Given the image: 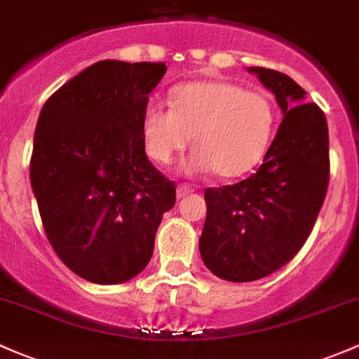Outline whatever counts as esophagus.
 <instances>
[{"mask_svg": "<svg viewBox=\"0 0 359 359\" xmlns=\"http://www.w3.org/2000/svg\"><path fill=\"white\" fill-rule=\"evenodd\" d=\"M191 191H194V188H191L190 184L181 183V184H178V188H176V196H178V198H183L184 195L191 194Z\"/></svg>", "mask_w": 359, "mask_h": 359, "instance_id": "1", "label": "esophagus"}]
</instances>
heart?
<instances>
[{
    "label": "heart",
    "mask_w": 359,
    "mask_h": 359,
    "mask_svg": "<svg viewBox=\"0 0 359 359\" xmlns=\"http://www.w3.org/2000/svg\"><path fill=\"white\" fill-rule=\"evenodd\" d=\"M169 102H150L142 116L144 147L154 163H171L190 137L195 150L183 164L190 175L240 178L264 159L276 128V109L264 94L210 80L172 88Z\"/></svg>",
    "instance_id": "b5f03b06"
}]
</instances>
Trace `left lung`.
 <instances>
[{
	"mask_svg": "<svg viewBox=\"0 0 359 359\" xmlns=\"http://www.w3.org/2000/svg\"><path fill=\"white\" fill-rule=\"evenodd\" d=\"M283 109L264 163L246 180L207 188L200 255L212 273L250 283L286 265L310 236L329 187V130L291 76L252 67Z\"/></svg>",
	"mask_w": 359,
	"mask_h": 359,
	"instance_id": "left-lung-1",
	"label": "left lung"
}]
</instances>
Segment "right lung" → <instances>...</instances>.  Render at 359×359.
<instances>
[{
    "label": "right lung",
    "instance_id": "right-lung-1",
    "mask_svg": "<svg viewBox=\"0 0 359 359\" xmlns=\"http://www.w3.org/2000/svg\"><path fill=\"white\" fill-rule=\"evenodd\" d=\"M164 63L97 61L42 106L30 184L46 236L70 271L119 284L147 267L176 187L147 159L142 116Z\"/></svg>",
    "mask_w": 359,
    "mask_h": 359
}]
</instances>
